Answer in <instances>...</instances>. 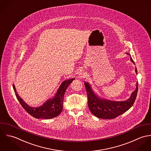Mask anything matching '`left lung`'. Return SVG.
<instances>
[{"mask_svg": "<svg viewBox=\"0 0 151 151\" xmlns=\"http://www.w3.org/2000/svg\"><path fill=\"white\" fill-rule=\"evenodd\" d=\"M127 54L130 55L128 53ZM130 60L135 64L131 55ZM135 72L137 74L136 67ZM84 83L88 94V106L91 112L96 117L102 119H113L128 110L134 103L138 89V83L137 82L136 89L131 93L128 99L125 101H116L100 98L92 91L89 83L85 82Z\"/></svg>", "mask_w": 151, "mask_h": 151, "instance_id": "8db88e82", "label": "left lung"}]
</instances>
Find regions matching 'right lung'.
<instances>
[{"label":"right lung","instance_id":"1","mask_svg":"<svg viewBox=\"0 0 151 151\" xmlns=\"http://www.w3.org/2000/svg\"><path fill=\"white\" fill-rule=\"evenodd\" d=\"M74 79H75L73 78L63 81L60 85L57 92L55 93V96L52 99L47 100L42 106L37 107H30L26 104L18 95L14 85L13 87L17 100L19 101L22 106L29 114L36 119H50L60 114L63 109V101L65 91L68 86Z\"/></svg>","mask_w":151,"mask_h":151}]
</instances>
